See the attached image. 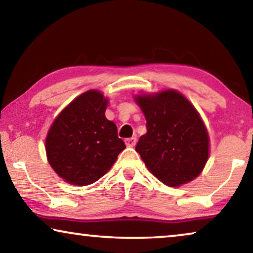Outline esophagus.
<instances>
[{
	"label": "esophagus",
	"instance_id": "34e87169",
	"mask_svg": "<svg viewBox=\"0 0 253 253\" xmlns=\"http://www.w3.org/2000/svg\"><path fill=\"white\" fill-rule=\"evenodd\" d=\"M137 143V138L136 137H131V138H127L126 139V145L127 147H133L134 145Z\"/></svg>",
	"mask_w": 253,
	"mask_h": 253
}]
</instances>
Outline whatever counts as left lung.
<instances>
[{"instance_id":"left-lung-1","label":"left lung","mask_w":253,"mask_h":253,"mask_svg":"<svg viewBox=\"0 0 253 253\" xmlns=\"http://www.w3.org/2000/svg\"><path fill=\"white\" fill-rule=\"evenodd\" d=\"M146 119L147 132L136 151L152 174L168 186L195 179L209 159V133L198 112L175 89L134 98Z\"/></svg>"}]
</instances>
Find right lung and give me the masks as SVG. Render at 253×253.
<instances>
[{"mask_svg":"<svg viewBox=\"0 0 253 253\" xmlns=\"http://www.w3.org/2000/svg\"><path fill=\"white\" fill-rule=\"evenodd\" d=\"M107 105L108 100L96 89L83 93L62 110L48 131V162L70 184L96 182L126 148L116 124L106 119Z\"/></svg>","mask_w":253,"mask_h":253,"instance_id":"right-lung-1","label":"right lung"}]
</instances>
